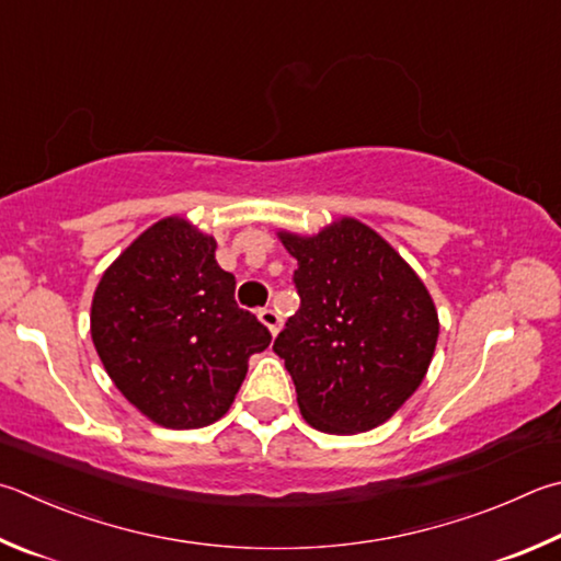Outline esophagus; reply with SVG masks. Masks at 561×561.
<instances>
[{"instance_id":"esophagus-1","label":"esophagus","mask_w":561,"mask_h":561,"mask_svg":"<svg viewBox=\"0 0 561 561\" xmlns=\"http://www.w3.org/2000/svg\"><path fill=\"white\" fill-rule=\"evenodd\" d=\"M257 316H260V321H262L264 325H267L272 335H277V333H279V329H282V319H279V313H277V311H274V309H260V311H257Z\"/></svg>"}]
</instances>
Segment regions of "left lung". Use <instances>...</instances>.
<instances>
[{"instance_id": "1", "label": "left lung", "mask_w": 561, "mask_h": 561, "mask_svg": "<svg viewBox=\"0 0 561 561\" xmlns=\"http://www.w3.org/2000/svg\"><path fill=\"white\" fill-rule=\"evenodd\" d=\"M301 307L274 341L313 430L358 434L410 400L430 370L439 316L390 242L355 218L319 236L279 232Z\"/></svg>"}]
</instances>
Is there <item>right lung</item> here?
<instances>
[{
  "label": "right lung",
  "mask_w": 561,
  "mask_h": 561,
  "mask_svg": "<svg viewBox=\"0 0 561 561\" xmlns=\"http://www.w3.org/2000/svg\"><path fill=\"white\" fill-rule=\"evenodd\" d=\"M90 335L117 390L167 430L218 422L272 335L238 307L216 240L179 216L154 222L100 279Z\"/></svg>",
  "instance_id": "right-lung-1"
}]
</instances>
